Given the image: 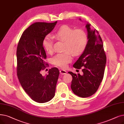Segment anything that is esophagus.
I'll use <instances>...</instances> for the list:
<instances>
[{
    "instance_id": "obj_1",
    "label": "esophagus",
    "mask_w": 124,
    "mask_h": 124,
    "mask_svg": "<svg viewBox=\"0 0 124 124\" xmlns=\"http://www.w3.org/2000/svg\"><path fill=\"white\" fill-rule=\"evenodd\" d=\"M60 74H66L67 73V71L64 70H63V69L60 70Z\"/></svg>"
}]
</instances>
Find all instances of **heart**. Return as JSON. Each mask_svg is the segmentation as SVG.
Wrapping results in <instances>:
<instances>
[{"instance_id": "heart-1", "label": "heart", "mask_w": 124, "mask_h": 124, "mask_svg": "<svg viewBox=\"0 0 124 124\" xmlns=\"http://www.w3.org/2000/svg\"><path fill=\"white\" fill-rule=\"evenodd\" d=\"M54 37L57 40L65 42L64 51L70 52L74 56L82 54L87 45L88 37L85 32L80 29L74 30L67 25L61 26L57 30ZM53 40L50 35H47L43 40V46L45 50L51 53L52 51ZM65 52L59 53L52 58V63L56 66L65 68L72 60L71 53Z\"/></svg>"}]
</instances>
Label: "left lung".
Wrapping results in <instances>:
<instances>
[{
	"instance_id": "1",
	"label": "left lung",
	"mask_w": 124,
	"mask_h": 124,
	"mask_svg": "<svg viewBox=\"0 0 124 124\" xmlns=\"http://www.w3.org/2000/svg\"><path fill=\"white\" fill-rule=\"evenodd\" d=\"M79 20L82 21L79 19ZM87 23L88 42L84 52L73 64V67H83V75L68 72L72 77L71 88L74 94L83 98L88 97L97 91L103 79L106 62L103 45L98 32L91 29Z\"/></svg>"
}]
</instances>
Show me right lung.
I'll return each instance as SVG.
<instances>
[{
    "instance_id": "1",
    "label": "right lung",
    "mask_w": 124,
    "mask_h": 124,
    "mask_svg": "<svg viewBox=\"0 0 124 124\" xmlns=\"http://www.w3.org/2000/svg\"><path fill=\"white\" fill-rule=\"evenodd\" d=\"M57 23L32 24L24 31L17 46V70L20 83L26 93L38 103L47 102L55 96L58 69L52 68L45 76L40 72L46 65L43 40Z\"/></svg>"
}]
</instances>
